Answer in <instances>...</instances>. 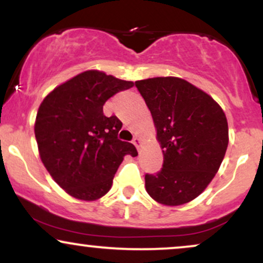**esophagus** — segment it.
Masks as SVG:
<instances>
[{
  "label": "esophagus",
  "mask_w": 263,
  "mask_h": 263,
  "mask_svg": "<svg viewBox=\"0 0 263 263\" xmlns=\"http://www.w3.org/2000/svg\"><path fill=\"white\" fill-rule=\"evenodd\" d=\"M132 143H134L135 146L137 147V148H140V147H141V140H140V137H137V136H136L134 140H132Z\"/></svg>",
  "instance_id": "esophagus-1"
}]
</instances>
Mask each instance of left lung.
Returning <instances> with one entry per match:
<instances>
[{
  "label": "left lung",
  "mask_w": 263,
  "mask_h": 263,
  "mask_svg": "<svg viewBox=\"0 0 263 263\" xmlns=\"http://www.w3.org/2000/svg\"><path fill=\"white\" fill-rule=\"evenodd\" d=\"M163 149L162 170L146 174V190L156 201L177 206L206 188L224 159L229 128L211 96L180 78L138 80Z\"/></svg>",
  "instance_id": "1"
}]
</instances>
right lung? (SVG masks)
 <instances>
[{
    "label": "right lung",
    "instance_id": "1",
    "mask_svg": "<svg viewBox=\"0 0 263 263\" xmlns=\"http://www.w3.org/2000/svg\"><path fill=\"white\" fill-rule=\"evenodd\" d=\"M132 86V81L87 70L55 87L39 106L34 125L39 156L71 197L101 198L123 157L137 156L134 144L117 138L122 122L102 110L111 96Z\"/></svg>",
    "mask_w": 263,
    "mask_h": 263
}]
</instances>
